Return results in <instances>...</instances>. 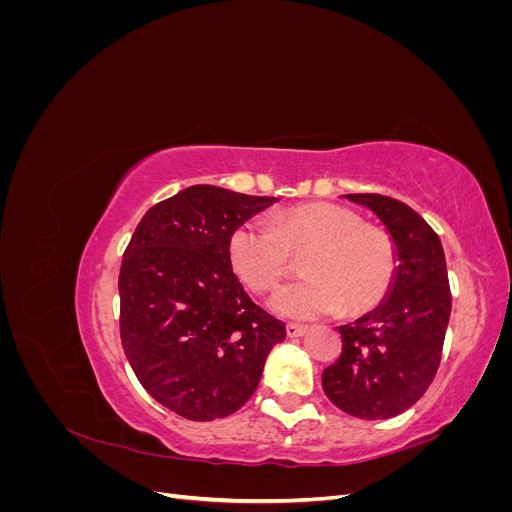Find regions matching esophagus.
<instances>
[{"instance_id":"obj_1","label":"esophagus","mask_w":512,"mask_h":512,"mask_svg":"<svg viewBox=\"0 0 512 512\" xmlns=\"http://www.w3.org/2000/svg\"><path fill=\"white\" fill-rule=\"evenodd\" d=\"M307 331H309V329H307V327H303V324H288V327H286V335H288L290 339H294V337H303Z\"/></svg>"}]
</instances>
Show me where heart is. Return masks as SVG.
Wrapping results in <instances>:
<instances>
[{"label": "heart", "mask_w": 512, "mask_h": 512, "mask_svg": "<svg viewBox=\"0 0 512 512\" xmlns=\"http://www.w3.org/2000/svg\"><path fill=\"white\" fill-rule=\"evenodd\" d=\"M307 277L275 290L269 305L277 316L316 320L346 309L361 314L391 290L397 254L382 228L333 203H312L275 213L271 224L247 220L232 230L228 260L239 280L267 292L288 273L292 254L305 252Z\"/></svg>", "instance_id": "b5f03b06"}]
</instances>
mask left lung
Here are the masks:
<instances>
[{
  "instance_id": "1",
  "label": "left lung",
  "mask_w": 512,
  "mask_h": 512,
  "mask_svg": "<svg viewBox=\"0 0 512 512\" xmlns=\"http://www.w3.org/2000/svg\"><path fill=\"white\" fill-rule=\"evenodd\" d=\"M367 207L389 232L397 254L391 290L365 316L342 324V354L322 371V389L356 418L382 421L414 406L436 376L451 318L440 237L401 200L344 194Z\"/></svg>"
}]
</instances>
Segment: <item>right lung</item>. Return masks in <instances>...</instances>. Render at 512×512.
<instances>
[{"label": "right lung", "mask_w": 512, "mask_h": 512, "mask_svg": "<svg viewBox=\"0 0 512 512\" xmlns=\"http://www.w3.org/2000/svg\"><path fill=\"white\" fill-rule=\"evenodd\" d=\"M275 200L190 185L143 215L123 254V352L145 391L190 421L237 412L286 339L228 260L232 230Z\"/></svg>", "instance_id": "add662e5"}]
</instances>
